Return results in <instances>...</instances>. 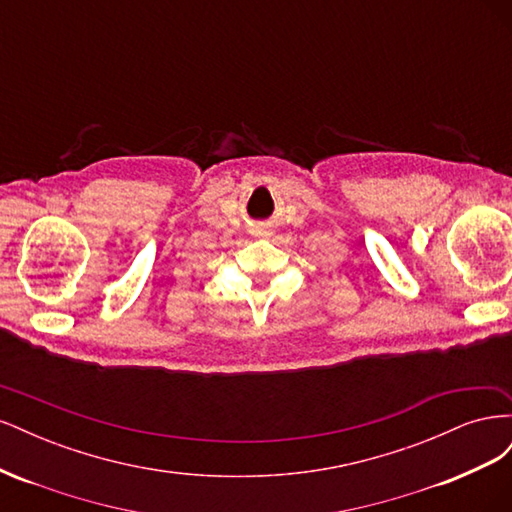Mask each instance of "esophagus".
Here are the masks:
<instances>
[{
    "mask_svg": "<svg viewBox=\"0 0 512 512\" xmlns=\"http://www.w3.org/2000/svg\"><path fill=\"white\" fill-rule=\"evenodd\" d=\"M258 235H262V237H267V235H271V230H267V228H262V230H258Z\"/></svg>",
    "mask_w": 512,
    "mask_h": 512,
    "instance_id": "obj_1",
    "label": "esophagus"
}]
</instances>
